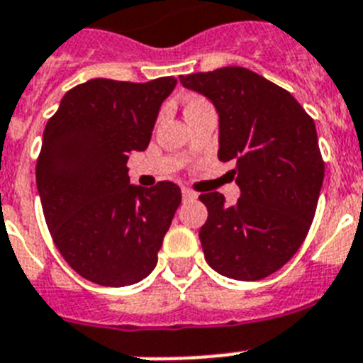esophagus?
Segmentation results:
<instances>
[{
    "label": "esophagus",
    "instance_id": "esophagus-1",
    "mask_svg": "<svg viewBox=\"0 0 363 363\" xmlns=\"http://www.w3.org/2000/svg\"><path fill=\"white\" fill-rule=\"evenodd\" d=\"M197 194L194 190H190V188H182V199L188 201V199H196Z\"/></svg>",
    "mask_w": 363,
    "mask_h": 363
}]
</instances>
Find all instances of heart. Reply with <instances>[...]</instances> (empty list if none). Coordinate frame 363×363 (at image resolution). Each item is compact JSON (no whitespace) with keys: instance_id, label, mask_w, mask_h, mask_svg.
<instances>
[{"instance_id":"1","label":"heart","mask_w":363,"mask_h":363,"mask_svg":"<svg viewBox=\"0 0 363 363\" xmlns=\"http://www.w3.org/2000/svg\"><path fill=\"white\" fill-rule=\"evenodd\" d=\"M206 106H210V103L206 101L205 97L190 96L186 99V103H184V112H186V114H190V112L201 111V108H206Z\"/></svg>"}]
</instances>
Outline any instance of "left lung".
Wrapping results in <instances>:
<instances>
[{"label": "left lung", "instance_id": "1", "mask_svg": "<svg viewBox=\"0 0 363 363\" xmlns=\"http://www.w3.org/2000/svg\"><path fill=\"white\" fill-rule=\"evenodd\" d=\"M214 103L221 162L234 160L242 197L201 194L208 219L199 240L208 266L236 280L279 271L303 245L318 208L325 162L313 120L288 90L240 66L181 75Z\"/></svg>", "mask_w": 363, "mask_h": 363}]
</instances>
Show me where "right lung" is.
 <instances>
[{"label": "right lung", "mask_w": 363, "mask_h": 363, "mask_svg": "<svg viewBox=\"0 0 363 363\" xmlns=\"http://www.w3.org/2000/svg\"><path fill=\"white\" fill-rule=\"evenodd\" d=\"M175 84L92 79L66 92L45 125L36 160L45 223L64 260L90 282L130 286L157 266L181 188L133 186L127 160L149 145Z\"/></svg>", "instance_id": "right-lung-1"}]
</instances>
